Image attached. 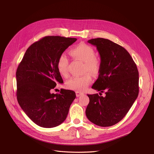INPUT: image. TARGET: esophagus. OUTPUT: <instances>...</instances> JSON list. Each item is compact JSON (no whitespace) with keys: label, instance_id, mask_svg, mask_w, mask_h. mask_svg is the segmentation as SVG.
Wrapping results in <instances>:
<instances>
[{"label":"esophagus","instance_id":"1","mask_svg":"<svg viewBox=\"0 0 154 154\" xmlns=\"http://www.w3.org/2000/svg\"><path fill=\"white\" fill-rule=\"evenodd\" d=\"M75 93H76V96H77V97H80V96H81L82 95L84 94L83 93L80 92H78V91H77Z\"/></svg>","mask_w":154,"mask_h":154}]
</instances>
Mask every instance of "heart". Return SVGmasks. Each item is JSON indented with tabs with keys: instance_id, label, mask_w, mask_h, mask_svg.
<instances>
[{
	"instance_id": "obj_1",
	"label": "heart",
	"mask_w": 154,
	"mask_h": 154,
	"mask_svg": "<svg viewBox=\"0 0 154 154\" xmlns=\"http://www.w3.org/2000/svg\"><path fill=\"white\" fill-rule=\"evenodd\" d=\"M69 53L73 57L84 62L85 72L88 71L95 75L99 74L102 66L101 60L98 57L95 55V52L92 46L85 43H80L71 48ZM68 66V57L63 54H60L57 60V68L59 74L64 77H67L69 75ZM91 82V75L86 74L82 76L72 77L67 82L66 86L69 89L82 92L86 89Z\"/></svg>"
}]
</instances>
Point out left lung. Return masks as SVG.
<instances>
[{
  "label": "left lung",
  "mask_w": 154,
  "mask_h": 154,
  "mask_svg": "<svg viewBox=\"0 0 154 154\" xmlns=\"http://www.w3.org/2000/svg\"><path fill=\"white\" fill-rule=\"evenodd\" d=\"M88 42L96 46L101 60L99 77L92 88L105 92L89 95L85 114L88 119L100 127L114 125L127 114L139 95V71L125 48L103 38Z\"/></svg>",
  "instance_id": "obj_1"
}]
</instances>
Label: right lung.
Here are the masks:
<instances>
[{
	"instance_id": "1",
	"label": "right lung",
	"mask_w": 154,
	"mask_h": 154,
	"mask_svg": "<svg viewBox=\"0 0 154 154\" xmlns=\"http://www.w3.org/2000/svg\"><path fill=\"white\" fill-rule=\"evenodd\" d=\"M76 38L46 36L32 44L26 51L16 72L17 99L26 115L37 125L52 128L66 120L74 91L51 92L63 83L57 68L60 54L74 43Z\"/></svg>"
}]
</instances>
